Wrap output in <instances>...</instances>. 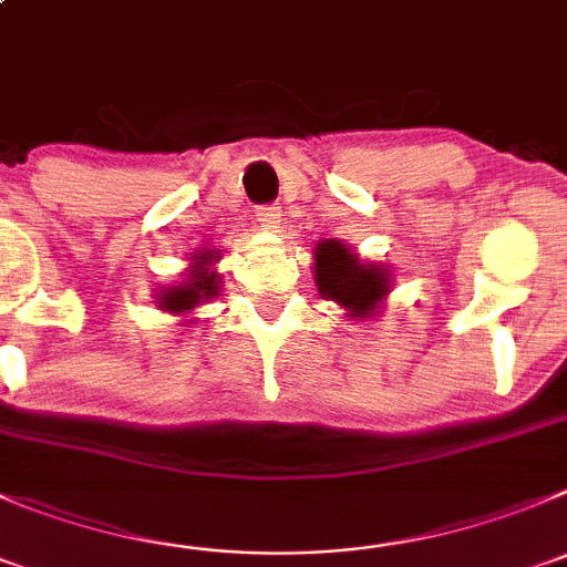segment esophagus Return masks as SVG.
<instances>
[{"mask_svg": "<svg viewBox=\"0 0 567 567\" xmlns=\"http://www.w3.org/2000/svg\"><path fill=\"white\" fill-rule=\"evenodd\" d=\"M280 217H284V214H280L278 206H261L256 212L258 225H261L264 230H278L280 228Z\"/></svg>", "mask_w": 567, "mask_h": 567, "instance_id": "obj_1", "label": "esophagus"}]
</instances>
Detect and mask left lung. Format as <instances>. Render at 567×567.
<instances>
[{
	"label": "left lung",
	"mask_w": 567,
	"mask_h": 567,
	"mask_svg": "<svg viewBox=\"0 0 567 567\" xmlns=\"http://www.w3.org/2000/svg\"><path fill=\"white\" fill-rule=\"evenodd\" d=\"M315 284L317 292L348 311V320H368L392 289V272L384 264L359 258L344 241L322 239L315 247Z\"/></svg>",
	"instance_id": "8db88e82"
}]
</instances>
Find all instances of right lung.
<instances>
[{"instance_id": "1", "label": "right lung", "mask_w": 567, "mask_h": 567, "mask_svg": "<svg viewBox=\"0 0 567 567\" xmlns=\"http://www.w3.org/2000/svg\"><path fill=\"white\" fill-rule=\"evenodd\" d=\"M223 258L219 250H197L188 261L186 272L181 275V280L175 284H166L158 292L155 303L161 311H169V315H192L194 309H199L203 303H208L212 298L219 295V284H223V275L217 272V264Z\"/></svg>"}]
</instances>
